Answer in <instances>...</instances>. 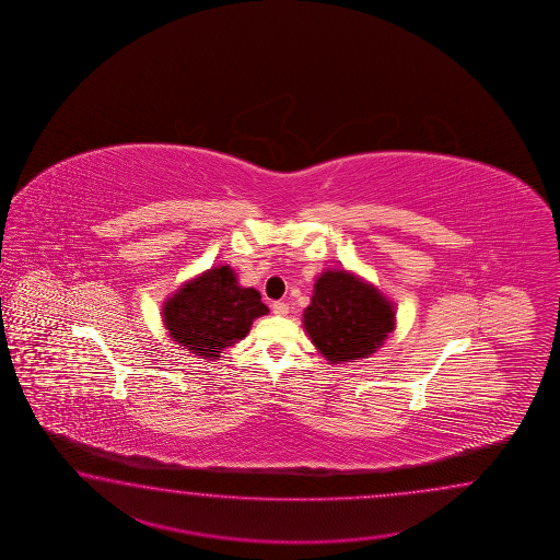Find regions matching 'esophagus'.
Returning a JSON list of instances; mask_svg holds the SVG:
<instances>
[{
	"instance_id": "34e87169",
	"label": "esophagus",
	"mask_w": 560,
	"mask_h": 560,
	"mask_svg": "<svg viewBox=\"0 0 560 560\" xmlns=\"http://www.w3.org/2000/svg\"><path fill=\"white\" fill-rule=\"evenodd\" d=\"M272 312H275L276 316H285V314H288V304H284V302H275V304H272Z\"/></svg>"
}]
</instances>
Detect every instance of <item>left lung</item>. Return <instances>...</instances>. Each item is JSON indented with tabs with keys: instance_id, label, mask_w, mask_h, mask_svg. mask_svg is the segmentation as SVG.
Listing matches in <instances>:
<instances>
[{
	"instance_id": "obj_1",
	"label": "left lung",
	"mask_w": 560,
	"mask_h": 560,
	"mask_svg": "<svg viewBox=\"0 0 560 560\" xmlns=\"http://www.w3.org/2000/svg\"><path fill=\"white\" fill-rule=\"evenodd\" d=\"M304 330L330 364L374 354L396 328L394 304L374 284L348 270H326L314 282Z\"/></svg>"
}]
</instances>
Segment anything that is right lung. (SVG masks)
Segmentation results:
<instances>
[{"label": "right lung", "mask_w": 560, "mask_h": 560, "mask_svg": "<svg viewBox=\"0 0 560 560\" xmlns=\"http://www.w3.org/2000/svg\"><path fill=\"white\" fill-rule=\"evenodd\" d=\"M260 298L258 290L238 284L230 266H214L166 298L162 318L174 342L214 362L224 348L246 338L252 322L268 314Z\"/></svg>", "instance_id": "add662e5"}]
</instances>
